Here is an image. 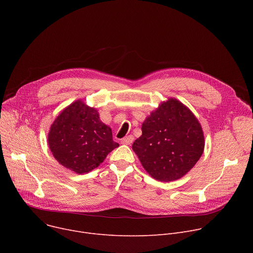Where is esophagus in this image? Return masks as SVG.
<instances>
[{"label": "esophagus", "mask_w": 253, "mask_h": 253, "mask_svg": "<svg viewBox=\"0 0 253 253\" xmlns=\"http://www.w3.org/2000/svg\"><path fill=\"white\" fill-rule=\"evenodd\" d=\"M133 141H134V137L132 135H128L121 140V143L125 144V145H130L131 143H133Z\"/></svg>", "instance_id": "obj_1"}]
</instances>
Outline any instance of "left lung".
<instances>
[{
	"label": "left lung",
	"instance_id": "8db88e82",
	"mask_svg": "<svg viewBox=\"0 0 253 253\" xmlns=\"http://www.w3.org/2000/svg\"><path fill=\"white\" fill-rule=\"evenodd\" d=\"M132 149L142 166L159 181L184 176L204 150L202 128L181 102L170 98L142 124V135Z\"/></svg>",
	"mask_w": 253,
	"mask_h": 253
}]
</instances>
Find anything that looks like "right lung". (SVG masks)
Instances as JSON below:
<instances>
[{"label": "right lung", "mask_w": 253, "mask_h": 253, "mask_svg": "<svg viewBox=\"0 0 253 253\" xmlns=\"http://www.w3.org/2000/svg\"><path fill=\"white\" fill-rule=\"evenodd\" d=\"M49 147L64 167L78 174L98 167L119 144L112 130L99 118L96 109L81 100L72 103L51 125Z\"/></svg>", "instance_id": "obj_1"}]
</instances>
